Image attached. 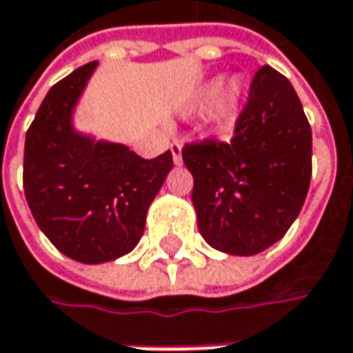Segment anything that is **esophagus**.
I'll return each instance as SVG.
<instances>
[{"instance_id": "esophagus-1", "label": "esophagus", "mask_w": 353, "mask_h": 353, "mask_svg": "<svg viewBox=\"0 0 353 353\" xmlns=\"http://www.w3.org/2000/svg\"><path fill=\"white\" fill-rule=\"evenodd\" d=\"M170 150H172V157H174V163L176 165H181L183 163V157H181V145L174 141L172 145H170Z\"/></svg>"}]
</instances>
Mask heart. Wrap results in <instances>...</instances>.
Wrapping results in <instances>:
<instances>
[{
	"label": "heart",
	"mask_w": 353,
	"mask_h": 353,
	"mask_svg": "<svg viewBox=\"0 0 353 353\" xmlns=\"http://www.w3.org/2000/svg\"><path fill=\"white\" fill-rule=\"evenodd\" d=\"M220 92H218L217 90ZM216 93V103H214V112H212V123H214V130L219 135H230L239 121V114H241V101H243V94H245V88H243V81L239 79L238 75L230 77L228 81H223L219 85V81H212L205 92L201 95V101L208 103L212 101Z\"/></svg>",
	"instance_id": "1"
}]
</instances>
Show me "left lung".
Here are the masks:
<instances>
[{"mask_svg": "<svg viewBox=\"0 0 353 353\" xmlns=\"http://www.w3.org/2000/svg\"><path fill=\"white\" fill-rule=\"evenodd\" d=\"M203 239L228 256H256L300 216L312 179V128L294 85L263 65L230 143L185 145Z\"/></svg>", "mask_w": 353, "mask_h": 353, "instance_id": "8db88e82", "label": "left lung"}]
</instances>
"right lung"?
Returning <instances> with one entry per match:
<instances>
[{"mask_svg":"<svg viewBox=\"0 0 353 353\" xmlns=\"http://www.w3.org/2000/svg\"><path fill=\"white\" fill-rule=\"evenodd\" d=\"M97 61L57 81L26 135L23 190L39 230L68 258L105 263L130 254L170 174L165 152L143 159L123 143L75 128V110Z\"/></svg>","mask_w":353,"mask_h":353,"instance_id":"1","label":"right lung"}]
</instances>
